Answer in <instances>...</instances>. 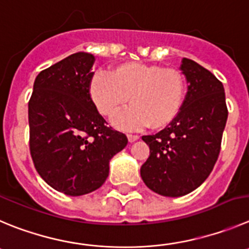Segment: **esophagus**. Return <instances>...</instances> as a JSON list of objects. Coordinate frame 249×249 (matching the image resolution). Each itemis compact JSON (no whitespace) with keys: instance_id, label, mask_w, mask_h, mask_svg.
I'll return each mask as SVG.
<instances>
[{"instance_id":"1","label":"esophagus","mask_w":249,"mask_h":249,"mask_svg":"<svg viewBox=\"0 0 249 249\" xmlns=\"http://www.w3.org/2000/svg\"><path fill=\"white\" fill-rule=\"evenodd\" d=\"M139 139L140 138H139L138 135H130V134L127 135V140H129V142H135V141L139 140Z\"/></svg>"}]
</instances>
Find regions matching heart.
<instances>
[{"mask_svg": "<svg viewBox=\"0 0 249 249\" xmlns=\"http://www.w3.org/2000/svg\"><path fill=\"white\" fill-rule=\"evenodd\" d=\"M92 102L104 117H113L127 101V107L113 119L122 130H139L150 125L163 129L182 110L185 80L182 72L161 65L124 62L110 73L97 71L88 85Z\"/></svg>", "mask_w": 249, "mask_h": 249, "instance_id": "heart-1", "label": "heart"}]
</instances>
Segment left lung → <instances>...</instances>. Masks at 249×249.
Here are the masks:
<instances>
[{"mask_svg": "<svg viewBox=\"0 0 249 249\" xmlns=\"http://www.w3.org/2000/svg\"><path fill=\"white\" fill-rule=\"evenodd\" d=\"M188 92L178 117L156 135L142 136L150 156L141 166L143 183L177 198L200 187L213 171L229 111L222 83L205 67L183 59Z\"/></svg>", "mask_w": 249, "mask_h": 249, "instance_id": "obj_1", "label": "left lung"}]
</instances>
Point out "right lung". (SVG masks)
I'll use <instances>...</instances> for the list:
<instances>
[{
    "instance_id": "right-lung-1",
    "label": "right lung",
    "mask_w": 249,
    "mask_h": 249,
    "mask_svg": "<svg viewBox=\"0 0 249 249\" xmlns=\"http://www.w3.org/2000/svg\"><path fill=\"white\" fill-rule=\"evenodd\" d=\"M94 56L76 53L36 76L28 103L29 148L36 172L71 196L98 189L127 138L107 126L88 92Z\"/></svg>"
}]
</instances>
